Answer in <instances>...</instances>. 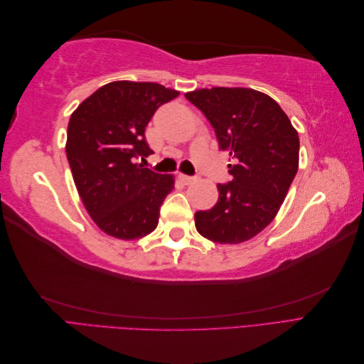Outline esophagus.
I'll return each instance as SVG.
<instances>
[{
	"label": "esophagus",
	"instance_id": "1",
	"mask_svg": "<svg viewBox=\"0 0 364 364\" xmlns=\"http://www.w3.org/2000/svg\"><path fill=\"white\" fill-rule=\"evenodd\" d=\"M181 179L183 183L190 185V183H194L197 181V176H186V174H181Z\"/></svg>",
	"mask_w": 364,
	"mask_h": 364
}]
</instances>
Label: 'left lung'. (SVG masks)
<instances>
[{
	"label": "left lung",
	"instance_id": "obj_1",
	"mask_svg": "<svg viewBox=\"0 0 364 364\" xmlns=\"http://www.w3.org/2000/svg\"><path fill=\"white\" fill-rule=\"evenodd\" d=\"M215 130L220 150L235 159L232 181L218 183V200L194 215L196 229L220 245L243 243L279 211L299 165V136L281 106L247 87L185 94Z\"/></svg>",
	"mask_w": 364,
	"mask_h": 364
}]
</instances>
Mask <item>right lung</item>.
<instances>
[{
  "instance_id": "obj_1",
  "label": "right lung",
  "mask_w": 364,
  "mask_h": 364,
  "mask_svg": "<svg viewBox=\"0 0 364 364\" xmlns=\"http://www.w3.org/2000/svg\"><path fill=\"white\" fill-rule=\"evenodd\" d=\"M178 95L159 83L119 80L98 87L73 112L67 158L86 211L107 235L136 240L156 229L174 181L136 159L153 153L149 121Z\"/></svg>"
}]
</instances>
